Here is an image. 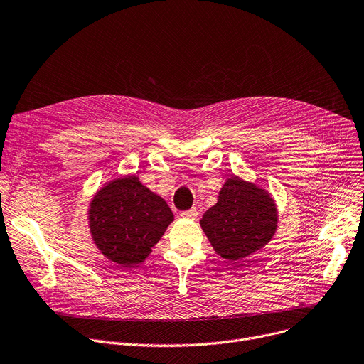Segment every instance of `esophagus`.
I'll return each instance as SVG.
<instances>
[{"label": "esophagus", "mask_w": 364, "mask_h": 364, "mask_svg": "<svg viewBox=\"0 0 364 364\" xmlns=\"http://www.w3.org/2000/svg\"><path fill=\"white\" fill-rule=\"evenodd\" d=\"M197 215H198L197 208H191V210H186V211L181 213V217L186 218V220H195V218H197Z\"/></svg>", "instance_id": "1"}]
</instances>
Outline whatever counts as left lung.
<instances>
[{
  "label": "left lung",
  "mask_w": 364,
  "mask_h": 364,
  "mask_svg": "<svg viewBox=\"0 0 364 364\" xmlns=\"http://www.w3.org/2000/svg\"><path fill=\"white\" fill-rule=\"evenodd\" d=\"M277 220L275 203L265 189L232 176L223 185L217 204L204 213L200 223L221 258L239 261L272 239Z\"/></svg>",
  "instance_id": "obj_1"
}]
</instances>
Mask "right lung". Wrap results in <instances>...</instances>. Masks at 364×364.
I'll return each mask as SVG.
<instances>
[{
    "label": "right lung",
    "mask_w": 364,
    "mask_h": 364,
    "mask_svg": "<svg viewBox=\"0 0 364 364\" xmlns=\"http://www.w3.org/2000/svg\"><path fill=\"white\" fill-rule=\"evenodd\" d=\"M172 221L169 205L135 175L110 181L97 191L89 208L96 246L125 268L144 262Z\"/></svg>",
    "instance_id": "add662e5"
}]
</instances>
